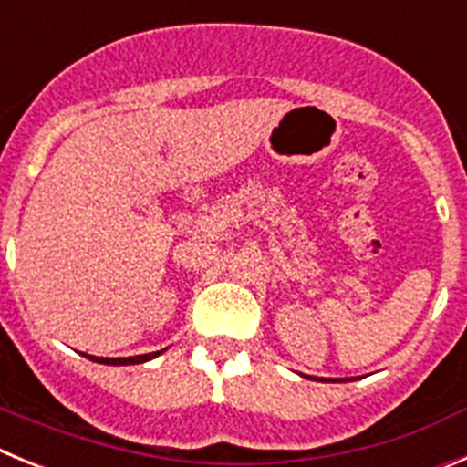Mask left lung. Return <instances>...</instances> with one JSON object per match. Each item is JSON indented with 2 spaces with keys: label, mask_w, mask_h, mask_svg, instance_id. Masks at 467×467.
I'll return each mask as SVG.
<instances>
[{
  "label": "left lung",
  "mask_w": 467,
  "mask_h": 467,
  "mask_svg": "<svg viewBox=\"0 0 467 467\" xmlns=\"http://www.w3.org/2000/svg\"><path fill=\"white\" fill-rule=\"evenodd\" d=\"M309 379H314V377H309ZM321 381H333V379H321Z\"/></svg>",
  "instance_id": "1"
}]
</instances>
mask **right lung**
I'll use <instances>...</instances> for the list:
<instances>
[{
  "mask_svg": "<svg viewBox=\"0 0 467 467\" xmlns=\"http://www.w3.org/2000/svg\"><path fill=\"white\" fill-rule=\"evenodd\" d=\"M162 351H153V354H144V356H130V358H99V356H90L83 354L86 358L95 360V363H104V365H134V363H146V360L155 358V356H161Z\"/></svg>",
  "mask_w": 467,
  "mask_h": 467,
  "instance_id": "1",
  "label": "right lung"
}]
</instances>
